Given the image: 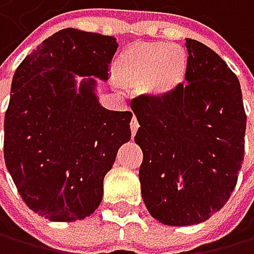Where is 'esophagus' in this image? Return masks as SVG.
<instances>
[{
  "mask_svg": "<svg viewBox=\"0 0 254 254\" xmlns=\"http://www.w3.org/2000/svg\"><path fill=\"white\" fill-rule=\"evenodd\" d=\"M129 126H131V134L134 135L135 132H137V129H139V122H137V119H135V117H132Z\"/></svg>",
  "mask_w": 254,
  "mask_h": 254,
  "instance_id": "34e87169",
  "label": "esophagus"
}]
</instances>
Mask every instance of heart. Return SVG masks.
Returning <instances> with one entry per match:
<instances>
[{"label": "heart", "instance_id": "b5f03b06", "mask_svg": "<svg viewBox=\"0 0 254 254\" xmlns=\"http://www.w3.org/2000/svg\"><path fill=\"white\" fill-rule=\"evenodd\" d=\"M189 56L180 45L169 42L135 43L126 48L115 64L120 78L154 98H167L186 81Z\"/></svg>", "mask_w": 254, "mask_h": 254}]
</instances>
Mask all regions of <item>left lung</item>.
<instances>
[{
    "mask_svg": "<svg viewBox=\"0 0 254 254\" xmlns=\"http://www.w3.org/2000/svg\"><path fill=\"white\" fill-rule=\"evenodd\" d=\"M186 85L167 98L139 96L131 108L143 161L142 198L164 225L189 226L219 212L237 184L247 115L237 76L206 45L186 39Z\"/></svg>",
    "mask_w": 254,
    "mask_h": 254,
    "instance_id": "8db88e82",
    "label": "left lung"
}]
</instances>
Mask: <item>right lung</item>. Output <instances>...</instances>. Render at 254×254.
<instances>
[{
    "label": "right lung",
    "mask_w": 254,
    "mask_h": 254,
    "mask_svg": "<svg viewBox=\"0 0 254 254\" xmlns=\"http://www.w3.org/2000/svg\"><path fill=\"white\" fill-rule=\"evenodd\" d=\"M115 37L73 28L43 40L12 79L4 161L23 201L53 222L81 220L103 198V180L131 139L132 112L108 111L95 78H109ZM92 75L79 88L75 74Z\"/></svg>",
    "instance_id": "add662e5"
}]
</instances>
